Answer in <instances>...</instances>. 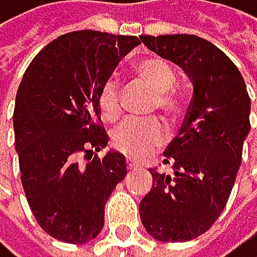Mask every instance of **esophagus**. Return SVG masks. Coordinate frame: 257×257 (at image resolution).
Returning <instances> with one entry per match:
<instances>
[{
    "mask_svg": "<svg viewBox=\"0 0 257 257\" xmlns=\"http://www.w3.org/2000/svg\"><path fill=\"white\" fill-rule=\"evenodd\" d=\"M126 167H127V170H133V168L136 167V163L133 162V160H127V162H126Z\"/></svg>",
    "mask_w": 257,
    "mask_h": 257,
    "instance_id": "34e87169",
    "label": "esophagus"
}]
</instances>
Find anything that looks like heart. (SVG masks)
I'll return each mask as SVG.
<instances>
[{
    "label": "heart",
    "instance_id": "b5f03b06",
    "mask_svg": "<svg viewBox=\"0 0 257 257\" xmlns=\"http://www.w3.org/2000/svg\"><path fill=\"white\" fill-rule=\"evenodd\" d=\"M136 75L155 90L151 109H158L167 119H175L180 111V99L175 95L177 77L168 62L160 57H146L138 62ZM97 106L106 121H116L121 114V92L114 79L104 82L97 94ZM167 141V130L156 117L127 119L121 122L111 135L114 150L133 160H143L158 151Z\"/></svg>",
    "mask_w": 257,
    "mask_h": 257
}]
</instances>
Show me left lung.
<instances>
[{
    "label": "left lung",
    "instance_id": "8db88e82",
    "mask_svg": "<svg viewBox=\"0 0 257 257\" xmlns=\"http://www.w3.org/2000/svg\"><path fill=\"white\" fill-rule=\"evenodd\" d=\"M141 42L193 84L183 124L163 153L173 175L150 168L153 187L140 204L141 222L156 241L185 242L207 232L227 204L251 130V99L234 62L209 40L141 35Z\"/></svg>",
    "mask_w": 257,
    "mask_h": 257
}]
</instances>
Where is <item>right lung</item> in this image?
<instances>
[{"mask_svg":"<svg viewBox=\"0 0 257 257\" xmlns=\"http://www.w3.org/2000/svg\"><path fill=\"white\" fill-rule=\"evenodd\" d=\"M138 37L80 30L50 42L32 60L13 114L22 183L35 219L58 241L84 244L104 227V205L126 177L124 156L109 151L97 94Z\"/></svg>","mask_w":257,"mask_h":257,"instance_id":"1","label":"right lung"}]
</instances>
